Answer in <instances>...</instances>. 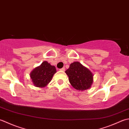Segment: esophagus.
I'll return each instance as SVG.
<instances>
[{"label":"esophagus","instance_id":"obj_1","mask_svg":"<svg viewBox=\"0 0 129 129\" xmlns=\"http://www.w3.org/2000/svg\"><path fill=\"white\" fill-rule=\"evenodd\" d=\"M60 70H61V71H65V68L63 67V68H61V69H60Z\"/></svg>","mask_w":129,"mask_h":129}]
</instances>
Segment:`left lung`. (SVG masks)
<instances>
[{
    "instance_id": "left-lung-1",
    "label": "left lung",
    "mask_w": 129,
    "mask_h": 129,
    "mask_svg": "<svg viewBox=\"0 0 129 129\" xmlns=\"http://www.w3.org/2000/svg\"><path fill=\"white\" fill-rule=\"evenodd\" d=\"M73 88L84 91L91 87L93 83V74L87 68L78 62H74L65 71Z\"/></svg>"
}]
</instances>
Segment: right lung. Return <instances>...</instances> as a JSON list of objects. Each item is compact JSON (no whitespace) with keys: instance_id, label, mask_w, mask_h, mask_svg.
Segmentation results:
<instances>
[{"instance_id":"add662e5","label":"right lung","mask_w":129,"mask_h":129,"mask_svg":"<svg viewBox=\"0 0 129 129\" xmlns=\"http://www.w3.org/2000/svg\"><path fill=\"white\" fill-rule=\"evenodd\" d=\"M56 72L54 66L50 64L47 61H44L30 72V77L35 86L44 87L50 82Z\"/></svg>"}]
</instances>
